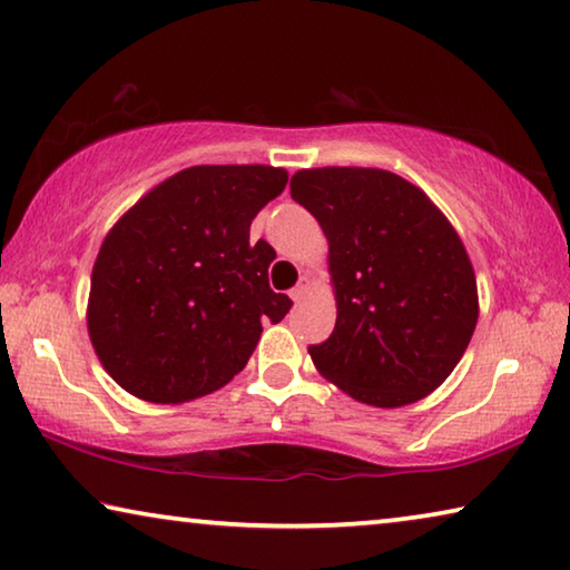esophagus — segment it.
Here are the masks:
<instances>
[{"label":"esophagus","mask_w":570,"mask_h":570,"mask_svg":"<svg viewBox=\"0 0 570 570\" xmlns=\"http://www.w3.org/2000/svg\"><path fill=\"white\" fill-rule=\"evenodd\" d=\"M306 288H309V278L302 276V278H299V284H296V286L292 288V292H288V296H292L294 302H302V299H304V294H306Z\"/></svg>","instance_id":"34e87169"}]
</instances>
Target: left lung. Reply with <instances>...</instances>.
<instances>
[{
    "label": "left lung",
    "instance_id": "left-lung-1",
    "mask_svg": "<svg viewBox=\"0 0 570 570\" xmlns=\"http://www.w3.org/2000/svg\"><path fill=\"white\" fill-rule=\"evenodd\" d=\"M292 197L330 240L337 322L309 355L360 403L399 409L446 381L480 302L462 238L423 189L373 167L302 169Z\"/></svg>",
    "mask_w": 570,
    "mask_h": 570
}]
</instances>
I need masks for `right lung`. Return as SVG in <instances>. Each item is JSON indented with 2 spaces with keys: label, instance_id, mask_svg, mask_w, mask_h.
I'll list each match as a JSON object with an SVG mask.
<instances>
[{
  "label": "right lung",
  "instance_id": "1",
  "mask_svg": "<svg viewBox=\"0 0 570 570\" xmlns=\"http://www.w3.org/2000/svg\"><path fill=\"white\" fill-rule=\"evenodd\" d=\"M266 165L187 167L108 230L90 276L88 334L106 373L149 403L218 391L246 367L264 327L292 309L268 286L274 248L250 220L284 193Z\"/></svg>",
  "mask_w": 570,
  "mask_h": 570
}]
</instances>
